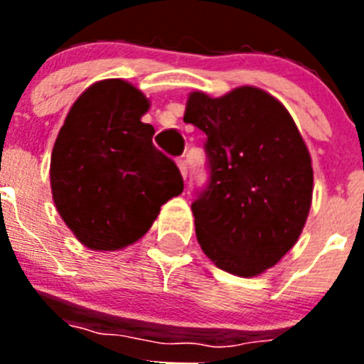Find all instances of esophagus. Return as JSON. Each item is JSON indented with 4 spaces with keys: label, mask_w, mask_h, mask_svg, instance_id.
Masks as SVG:
<instances>
[{
    "label": "esophagus",
    "mask_w": 364,
    "mask_h": 364,
    "mask_svg": "<svg viewBox=\"0 0 364 364\" xmlns=\"http://www.w3.org/2000/svg\"><path fill=\"white\" fill-rule=\"evenodd\" d=\"M178 169H180V175L184 176V178H188V162H186L184 159H178Z\"/></svg>",
    "instance_id": "esophagus-1"
}]
</instances>
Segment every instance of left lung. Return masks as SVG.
<instances>
[{
  "label": "left lung",
  "instance_id": "left-lung-1",
  "mask_svg": "<svg viewBox=\"0 0 364 364\" xmlns=\"http://www.w3.org/2000/svg\"><path fill=\"white\" fill-rule=\"evenodd\" d=\"M184 122L204 131L210 184L191 204L202 252L220 269L255 277L290 252L314 191L308 147L277 98L237 87L189 95Z\"/></svg>",
  "mask_w": 364,
  "mask_h": 364
}]
</instances>
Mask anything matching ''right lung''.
I'll list each match as a JSON object with an SVG mask.
<instances>
[{
	"instance_id": "obj_1",
	"label": "right lung",
	"mask_w": 364,
	"mask_h": 364,
	"mask_svg": "<svg viewBox=\"0 0 364 364\" xmlns=\"http://www.w3.org/2000/svg\"><path fill=\"white\" fill-rule=\"evenodd\" d=\"M149 100L124 80L92 83L70 107L50 156V189L74 237L96 252L142 239L160 205L184 189L144 124Z\"/></svg>"
}]
</instances>
